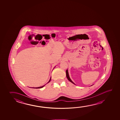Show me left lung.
<instances>
[{"mask_svg": "<svg viewBox=\"0 0 120 120\" xmlns=\"http://www.w3.org/2000/svg\"><path fill=\"white\" fill-rule=\"evenodd\" d=\"M66 76H67V78L69 80L70 82H71V83H72L73 84H75V83H74L72 81H71V79L70 78V77H69V73H68V70L67 69V70H66Z\"/></svg>", "mask_w": 120, "mask_h": 120, "instance_id": "8db88e82", "label": "left lung"}]
</instances>
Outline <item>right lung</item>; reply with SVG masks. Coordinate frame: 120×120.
I'll return each instance as SVG.
<instances>
[{
	"label": "right lung",
	"instance_id": "obj_1",
	"mask_svg": "<svg viewBox=\"0 0 120 120\" xmlns=\"http://www.w3.org/2000/svg\"><path fill=\"white\" fill-rule=\"evenodd\" d=\"M51 78H50V80H49V82H49H50V81H51ZM45 85H43V86H40V87H32V88H35V89H38V88H43V86H44Z\"/></svg>",
	"mask_w": 120,
	"mask_h": 120
}]
</instances>
